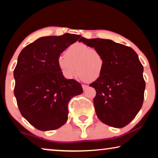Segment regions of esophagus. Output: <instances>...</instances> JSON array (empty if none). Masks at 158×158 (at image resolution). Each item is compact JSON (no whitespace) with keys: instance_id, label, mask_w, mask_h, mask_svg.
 I'll return each instance as SVG.
<instances>
[{"instance_id":"obj_1","label":"esophagus","mask_w":158,"mask_h":158,"mask_svg":"<svg viewBox=\"0 0 158 158\" xmlns=\"http://www.w3.org/2000/svg\"><path fill=\"white\" fill-rule=\"evenodd\" d=\"M82 87H83V90H85L87 89L88 85H82Z\"/></svg>"}]
</instances>
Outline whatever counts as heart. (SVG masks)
<instances>
[{
    "mask_svg": "<svg viewBox=\"0 0 158 158\" xmlns=\"http://www.w3.org/2000/svg\"><path fill=\"white\" fill-rule=\"evenodd\" d=\"M58 65L66 78H73L78 72L82 81H94L102 74L104 60L96 49L82 43H75L67 49L65 56H60Z\"/></svg>",
    "mask_w": 158,
    "mask_h": 158,
    "instance_id": "heart-1",
    "label": "heart"
}]
</instances>
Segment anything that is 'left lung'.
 <instances>
[{
    "instance_id": "left-lung-1",
    "label": "left lung",
    "mask_w": 158,
    "mask_h": 158,
    "mask_svg": "<svg viewBox=\"0 0 158 158\" xmlns=\"http://www.w3.org/2000/svg\"><path fill=\"white\" fill-rule=\"evenodd\" d=\"M80 42L98 50L104 60L102 74L89 85L96 91L94 103L97 116L110 127L127 126L144 100V69L137 54L131 47L110 40L81 37Z\"/></svg>"
}]
</instances>
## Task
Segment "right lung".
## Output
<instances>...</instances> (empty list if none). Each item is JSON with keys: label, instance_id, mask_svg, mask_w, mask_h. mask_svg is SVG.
Returning <instances> with one entry per match:
<instances>
[{"label": "right lung", "instance_id": "1", "mask_svg": "<svg viewBox=\"0 0 158 158\" xmlns=\"http://www.w3.org/2000/svg\"><path fill=\"white\" fill-rule=\"evenodd\" d=\"M81 37L69 33L43 36L19 54L14 95L21 115L39 130H55L65 124L69 101L83 93L81 84L66 79L58 65L60 54Z\"/></svg>", "mask_w": 158, "mask_h": 158}]
</instances>
